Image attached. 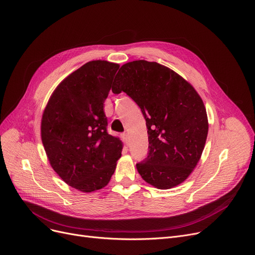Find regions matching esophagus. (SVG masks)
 Here are the masks:
<instances>
[{
  "mask_svg": "<svg viewBox=\"0 0 255 255\" xmlns=\"http://www.w3.org/2000/svg\"><path fill=\"white\" fill-rule=\"evenodd\" d=\"M122 137H123V139H124V141H125L126 145H129V141H130V139H129V135H128V133H123V135H122Z\"/></svg>",
  "mask_w": 255,
  "mask_h": 255,
  "instance_id": "obj_1",
  "label": "esophagus"
}]
</instances>
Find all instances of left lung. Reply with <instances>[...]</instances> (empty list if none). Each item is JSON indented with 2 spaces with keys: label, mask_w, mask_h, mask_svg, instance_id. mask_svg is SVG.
<instances>
[{
  "label": "left lung",
  "mask_w": 255,
  "mask_h": 255,
  "mask_svg": "<svg viewBox=\"0 0 255 255\" xmlns=\"http://www.w3.org/2000/svg\"><path fill=\"white\" fill-rule=\"evenodd\" d=\"M112 91L126 93L146 120L148 156L136 163L141 178L159 190L182 183L200 159L208 132L195 88L167 66L135 60L121 66Z\"/></svg>",
  "instance_id": "obj_1"
}]
</instances>
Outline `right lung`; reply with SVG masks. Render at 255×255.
<instances>
[{"instance_id": "1", "label": "right lung", "mask_w": 255, "mask_h": 255, "mask_svg": "<svg viewBox=\"0 0 255 255\" xmlns=\"http://www.w3.org/2000/svg\"><path fill=\"white\" fill-rule=\"evenodd\" d=\"M120 65L85 63L56 87L41 119V140L53 170L74 189L91 193L108 184L123 143L107 132L104 101Z\"/></svg>"}]
</instances>
